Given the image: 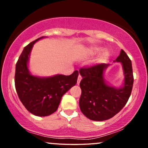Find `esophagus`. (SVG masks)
Segmentation results:
<instances>
[{
    "mask_svg": "<svg viewBox=\"0 0 148 148\" xmlns=\"http://www.w3.org/2000/svg\"><path fill=\"white\" fill-rule=\"evenodd\" d=\"M81 79H82V77H81L80 75H79V76H78V79H77V84L78 85H79L80 82H81Z\"/></svg>",
    "mask_w": 148,
    "mask_h": 148,
    "instance_id": "1",
    "label": "esophagus"
}]
</instances>
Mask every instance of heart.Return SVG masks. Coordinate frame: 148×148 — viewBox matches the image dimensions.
Returning a JSON list of instances; mask_svg holds the SVG:
<instances>
[{
	"mask_svg": "<svg viewBox=\"0 0 148 148\" xmlns=\"http://www.w3.org/2000/svg\"><path fill=\"white\" fill-rule=\"evenodd\" d=\"M100 51V49L99 48H91L90 49L88 50V53L91 55H93V54H96L97 53ZM108 53L106 51H103V52H101L100 53V55L97 58V61L99 62H102L103 61L106 60V59L108 58Z\"/></svg>",
	"mask_w": 148,
	"mask_h": 148,
	"instance_id": "1",
	"label": "heart"
}]
</instances>
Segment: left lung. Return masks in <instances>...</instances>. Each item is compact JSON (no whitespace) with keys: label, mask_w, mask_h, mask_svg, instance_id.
<instances>
[{"label":"left lung","mask_w":148,"mask_h":148,"mask_svg":"<svg viewBox=\"0 0 148 148\" xmlns=\"http://www.w3.org/2000/svg\"><path fill=\"white\" fill-rule=\"evenodd\" d=\"M115 61L122 62L125 75L124 86L120 88L108 86L103 79V71L109 64H97L80 69L83 79L80 82L79 106L90 120L103 121L113 118L123 109L131 95L134 84L132 61L123 49Z\"/></svg>","instance_id":"8db88e82"}]
</instances>
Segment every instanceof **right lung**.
<instances>
[{
	"label": "right lung",
	"mask_w": 148,
	"mask_h": 148,
	"mask_svg": "<svg viewBox=\"0 0 148 148\" xmlns=\"http://www.w3.org/2000/svg\"><path fill=\"white\" fill-rule=\"evenodd\" d=\"M45 37L30 42L24 47L16 64L14 83L16 92L25 108L37 116H47L56 111L64 93L75 86L78 70L71 75L38 77L30 74L28 62L33 45Z\"/></svg>",
	"instance_id": "right-lung-1"
}]
</instances>
